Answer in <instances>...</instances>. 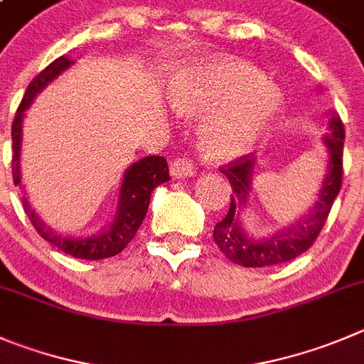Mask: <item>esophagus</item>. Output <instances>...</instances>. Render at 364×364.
Returning <instances> with one entry per match:
<instances>
[{
  "label": "esophagus",
  "mask_w": 364,
  "mask_h": 364,
  "mask_svg": "<svg viewBox=\"0 0 364 364\" xmlns=\"http://www.w3.org/2000/svg\"><path fill=\"white\" fill-rule=\"evenodd\" d=\"M172 178H192L196 174V165L186 158H176L171 163Z\"/></svg>",
  "instance_id": "1"
}]
</instances>
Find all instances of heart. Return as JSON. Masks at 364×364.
I'll return each mask as SVG.
<instances>
[{
    "instance_id": "obj_1",
    "label": "heart",
    "mask_w": 364,
    "mask_h": 364,
    "mask_svg": "<svg viewBox=\"0 0 364 364\" xmlns=\"http://www.w3.org/2000/svg\"><path fill=\"white\" fill-rule=\"evenodd\" d=\"M168 100L181 117L205 118L201 145L212 158L250 151L284 105L282 90L262 71L232 59H208L179 68Z\"/></svg>"
}]
</instances>
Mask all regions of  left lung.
<instances>
[{
  "mask_svg": "<svg viewBox=\"0 0 364 364\" xmlns=\"http://www.w3.org/2000/svg\"><path fill=\"white\" fill-rule=\"evenodd\" d=\"M343 140H345V129L338 113L331 111L327 132L323 136L327 168L314 205L296 223L267 237H255L253 233L247 232L242 223V213L250 205L251 190H253L255 171L259 166L257 158L242 156L232 165L220 168L232 185V205L226 217L217 223L213 230V239L219 250L232 262L244 267L274 266L305 253L312 246L316 237L320 235L332 203L338 198L341 188Z\"/></svg>",
  "mask_w": 364,
  "mask_h": 364,
  "instance_id": "1",
  "label": "left lung"
}]
</instances>
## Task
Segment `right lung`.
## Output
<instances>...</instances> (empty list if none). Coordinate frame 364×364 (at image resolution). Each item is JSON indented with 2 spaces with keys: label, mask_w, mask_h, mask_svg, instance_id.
I'll return each instance as SVG.
<instances>
[{
  "label": "right lung",
  "mask_w": 364,
  "mask_h": 364,
  "mask_svg": "<svg viewBox=\"0 0 364 364\" xmlns=\"http://www.w3.org/2000/svg\"><path fill=\"white\" fill-rule=\"evenodd\" d=\"M75 60L70 59V57H59L46 70L41 71L26 87L25 97L19 104L18 113H16L12 124V178L16 185L21 183V145L25 111L32 105V102L36 100V97L44 87L52 84L55 79H59V75L70 70ZM168 179H171L168 165H166V159L161 158V156H145V158L129 165L127 171L124 172V179H122L113 219L100 232L86 237L63 235V233L46 226V223L30 206L25 190H23L21 203L32 226L44 240H48L50 244H53V246L59 247L66 255H71L75 259L102 260L118 255L134 239L136 232H138L145 215H147L152 190L158 185L166 183Z\"/></svg>",
  "instance_id": "1"
}]
</instances>
